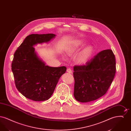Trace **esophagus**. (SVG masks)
Wrapping results in <instances>:
<instances>
[{"mask_svg":"<svg viewBox=\"0 0 131 131\" xmlns=\"http://www.w3.org/2000/svg\"><path fill=\"white\" fill-rule=\"evenodd\" d=\"M67 72H68L69 73H71V74L72 73V70L71 68L67 69Z\"/></svg>","mask_w":131,"mask_h":131,"instance_id":"1","label":"esophagus"}]
</instances>
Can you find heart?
<instances>
[{"label": "heart", "mask_w": 131, "mask_h": 131, "mask_svg": "<svg viewBox=\"0 0 131 131\" xmlns=\"http://www.w3.org/2000/svg\"><path fill=\"white\" fill-rule=\"evenodd\" d=\"M79 46V44L75 43L70 47L68 49V52L69 53H73L75 52V50H78V48ZM93 51V49L91 47H89L85 48L83 50L77 58V61L80 63H84L86 62L87 60L89 59V57L91 55Z\"/></svg>", "instance_id": "obj_1"}]
</instances>
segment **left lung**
<instances>
[{
    "mask_svg": "<svg viewBox=\"0 0 131 131\" xmlns=\"http://www.w3.org/2000/svg\"><path fill=\"white\" fill-rule=\"evenodd\" d=\"M74 96L79 102H89L106 93L116 72L115 56L111 49L103 50L85 65L74 67Z\"/></svg>",
    "mask_w": 131,
    "mask_h": 131,
    "instance_id": "8db88e82",
    "label": "left lung"
}]
</instances>
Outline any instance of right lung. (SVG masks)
<instances>
[{
  "label": "right lung",
  "instance_id": "right-lung-1",
  "mask_svg": "<svg viewBox=\"0 0 131 131\" xmlns=\"http://www.w3.org/2000/svg\"><path fill=\"white\" fill-rule=\"evenodd\" d=\"M53 34H32L25 38L16 50L11 64L15 83L19 92L34 101L48 100L54 92L65 66L51 67L45 65L35 51L33 46L49 42Z\"/></svg>",
  "mask_w": 131,
  "mask_h": 131
}]
</instances>
